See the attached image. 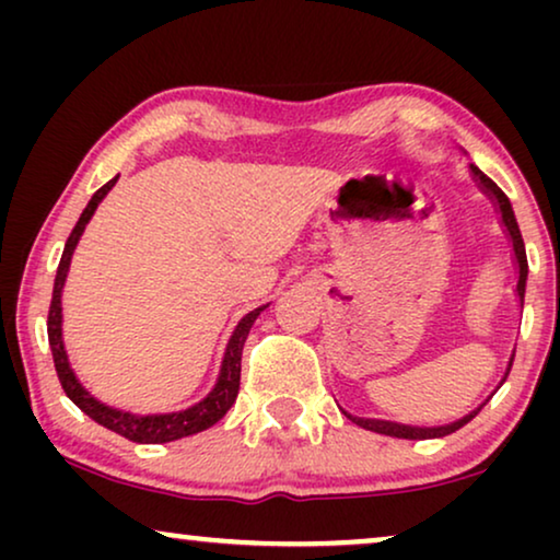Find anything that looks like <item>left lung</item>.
I'll use <instances>...</instances> for the list:
<instances>
[{"label":"left lung","mask_w":560,"mask_h":560,"mask_svg":"<svg viewBox=\"0 0 560 560\" xmlns=\"http://www.w3.org/2000/svg\"><path fill=\"white\" fill-rule=\"evenodd\" d=\"M471 173H474V180L479 183V188L485 190V194L492 198L497 209H500V217H502V224L508 229L510 234V242H512V249H515V262H517V270H520V278H517V298L520 303L525 301V280H527V257H525V242H523V234H520V226H517V219H515V211H512V203L510 198L502 194V188L497 186L492 178H487L485 173L479 171L477 165H471ZM510 366H512V359L508 364V372H504V380H508L510 374ZM502 380V382H504ZM485 408V405H479L477 410H471L469 416H464L462 420H454V423L448 425H435V428H418V425H400V423H389V420H374V418H357V416H349L351 423L366 428V431H374V433H382V435H393V439H410V441H420V439H443V435L458 431V428H464L469 420L477 416V412Z\"/></svg>","instance_id":"8db88e82"}]
</instances>
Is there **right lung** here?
Segmentation results:
<instances>
[{"mask_svg": "<svg viewBox=\"0 0 560 560\" xmlns=\"http://www.w3.org/2000/svg\"><path fill=\"white\" fill-rule=\"evenodd\" d=\"M117 178H112L106 186H102L94 196H91L89 206L83 209L81 219L75 221L71 236H68L63 257H60L56 285H52L50 311H48V341H50V351H52V362H56L58 380H60V385H63L66 395L71 397V400L79 405V408L86 412L91 420H96L98 425L109 428V431L125 435V439L135 441V443L178 441V439H186V435L201 433V431H206V428H211L213 423H219V420L226 416V410L234 405L236 395H240L244 341H247L252 324H255L257 316L267 308V305H259V308L249 311L247 316L240 320V326L234 328L232 339H229V343H226L224 362H221L217 385H213L211 393L206 395L201 402L190 405V408L178 410V412H165V416H132V412L109 408V405L98 402L94 395H89L86 389H83L81 382L75 380L71 364H68V354L63 349V331H60V320H63V313H60V293H63V282H66L68 267H71L75 244H79L83 229H86V224H89V219L94 217L96 206L102 203V198L114 188Z\"/></svg>", "mask_w": 560, "mask_h": 560, "instance_id": "obj_1", "label": "right lung"}]
</instances>
